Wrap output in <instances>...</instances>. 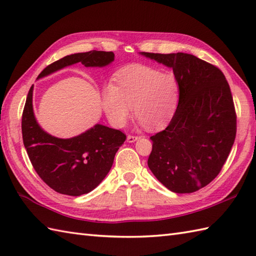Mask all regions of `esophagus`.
<instances>
[{"label":"esophagus","instance_id":"esophagus-1","mask_svg":"<svg viewBox=\"0 0 256 256\" xmlns=\"http://www.w3.org/2000/svg\"><path fill=\"white\" fill-rule=\"evenodd\" d=\"M138 138H140L138 136H134V135H128V136L126 138V142L128 143H134V142H136Z\"/></svg>","mask_w":256,"mask_h":256}]
</instances>
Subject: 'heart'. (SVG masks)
<instances>
[{
	"label": "heart",
	"mask_w": 256,
	"mask_h": 256,
	"mask_svg": "<svg viewBox=\"0 0 256 256\" xmlns=\"http://www.w3.org/2000/svg\"><path fill=\"white\" fill-rule=\"evenodd\" d=\"M179 86L172 74L133 64L116 74L114 84L102 91V108L108 121L122 128L131 116L150 132L160 131L170 123L177 111Z\"/></svg>",
	"instance_id": "b5f03b06"
}]
</instances>
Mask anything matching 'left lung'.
Here are the masks:
<instances>
[{"label": "left lung", "instance_id": "8db88e82", "mask_svg": "<svg viewBox=\"0 0 256 256\" xmlns=\"http://www.w3.org/2000/svg\"><path fill=\"white\" fill-rule=\"evenodd\" d=\"M140 54L172 68L179 86L175 116L164 131L150 136L148 165L170 192H197L218 176L234 143L229 84L219 68L190 54Z\"/></svg>", "mask_w": 256, "mask_h": 256}]
</instances>
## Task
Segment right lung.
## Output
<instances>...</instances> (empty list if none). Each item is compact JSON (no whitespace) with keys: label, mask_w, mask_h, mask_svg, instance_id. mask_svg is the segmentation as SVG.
Instances as JSON below:
<instances>
[{"label":"right lung","mask_w":256,"mask_h":256,"mask_svg":"<svg viewBox=\"0 0 256 256\" xmlns=\"http://www.w3.org/2000/svg\"><path fill=\"white\" fill-rule=\"evenodd\" d=\"M114 60L112 52L72 54L46 67L37 77L42 79L72 64L102 68ZM30 86L22 116L25 150L36 172L55 192L78 196L92 192L110 172L114 156L126 136L118 130L96 124L70 138L52 136L37 123L32 108Z\"/></svg>","instance_id":"add662e5"}]
</instances>
